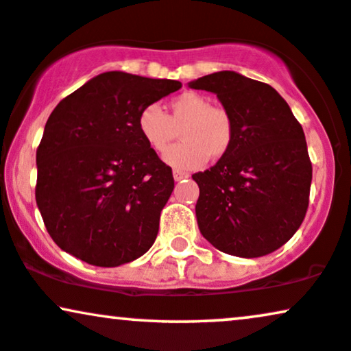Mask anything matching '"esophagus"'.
Returning <instances> with one entry per match:
<instances>
[{
  "label": "esophagus",
  "mask_w": 351,
  "mask_h": 351,
  "mask_svg": "<svg viewBox=\"0 0 351 351\" xmlns=\"http://www.w3.org/2000/svg\"><path fill=\"white\" fill-rule=\"evenodd\" d=\"M188 173L186 171H181V170H175L173 171V178H175V181H181V180H186L188 178Z\"/></svg>",
  "instance_id": "1"
}]
</instances>
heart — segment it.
I'll return each instance as SVG.
<instances>
[{"label":"heart","instance_id":"heart-1","mask_svg":"<svg viewBox=\"0 0 351 351\" xmlns=\"http://www.w3.org/2000/svg\"><path fill=\"white\" fill-rule=\"evenodd\" d=\"M137 130L155 152L166 150L180 131L184 143L163 155V162L176 170H196L210 158L225 157L234 141L232 114L197 92H183L170 100L168 113L160 106H145L137 118Z\"/></svg>","mask_w":351,"mask_h":351}]
</instances>
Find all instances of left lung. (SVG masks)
Instances as JSON below:
<instances>
[{
  "label": "left lung",
  "mask_w": 351,
  "mask_h": 351,
  "mask_svg": "<svg viewBox=\"0 0 351 351\" xmlns=\"http://www.w3.org/2000/svg\"><path fill=\"white\" fill-rule=\"evenodd\" d=\"M188 86L215 94L234 123L230 152L193 175L199 230L227 254H270L293 237L308 210L313 167L303 128L274 87L234 71Z\"/></svg>",
  "instance_id": "8db88e82"
}]
</instances>
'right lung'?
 <instances>
[{
  "label": "right lung",
  "mask_w": 351,
  "mask_h": 351,
  "mask_svg": "<svg viewBox=\"0 0 351 351\" xmlns=\"http://www.w3.org/2000/svg\"><path fill=\"white\" fill-rule=\"evenodd\" d=\"M178 88L171 79L108 71L56 105L37 149L35 199L61 250L99 267L150 250L175 181L137 118Z\"/></svg>",
  "instance_id": "1"
}]
</instances>
